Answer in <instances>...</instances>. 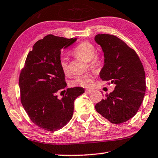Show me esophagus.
<instances>
[{"mask_svg":"<svg viewBox=\"0 0 158 158\" xmlns=\"http://www.w3.org/2000/svg\"><path fill=\"white\" fill-rule=\"evenodd\" d=\"M94 90H93L92 89H86V90H85V92H86V93H87V94H89V93L92 92Z\"/></svg>","mask_w":158,"mask_h":158,"instance_id":"1","label":"esophagus"}]
</instances>
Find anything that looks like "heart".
Wrapping results in <instances>:
<instances>
[{"mask_svg":"<svg viewBox=\"0 0 158 158\" xmlns=\"http://www.w3.org/2000/svg\"><path fill=\"white\" fill-rule=\"evenodd\" d=\"M74 55L80 56L84 60L89 61L92 60V66H97L102 62V59L99 57H94L95 54V47L92 43L89 42H82L75 47L72 50ZM59 65H60L62 71L65 74L69 72V59L64 55H61L59 59ZM92 81V76L90 74H85L78 76L75 77V79L71 82L72 85L74 86H81L84 87H87L89 86L90 83Z\"/></svg>","mask_w":158,"mask_h":158,"instance_id":"b5f03b06","label":"heart"}]
</instances>
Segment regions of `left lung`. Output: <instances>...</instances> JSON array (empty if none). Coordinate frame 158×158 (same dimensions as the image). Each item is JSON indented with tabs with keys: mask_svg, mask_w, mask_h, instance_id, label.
I'll return each instance as SVG.
<instances>
[{
	"mask_svg": "<svg viewBox=\"0 0 158 158\" xmlns=\"http://www.w3.org/2000/svg\"><path fill=\"white\" fill-rule=\"evenodd\" d=\"M94 40L103 52L102 81L115 89L95 106V109L111 123L120 124L137 113L146 92V75L137 54L115 35L98 34Z\"/></svg>",
	"mask_w": 158,
	"mask_h": 158,
	"instance_id": "obj_1",
	"label": "left lung"
}]
</instances>
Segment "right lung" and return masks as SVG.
<instances>
[{
	"label": "right lung",
	"instance_id": "right-lung-1",
	"mask_svg": "<svg viewBox=\"0 0 158 158\" xmlns=\"http://www.w3.org/2000/svg\"><path fill=\"white\" fill-rule=\"evenodd\" d=\"M77 39L45 36L28 52L20 73L23 107L32 122L45 130L55 131L65 126L73 117L75 99L85 92L82 87H73L67 89L61 99L57 97V92L66 86L65 75L59 65L61 50Z\"/></svg>",
	"mask_w": 158,
	"mask_h": 158
}]
</instances>
